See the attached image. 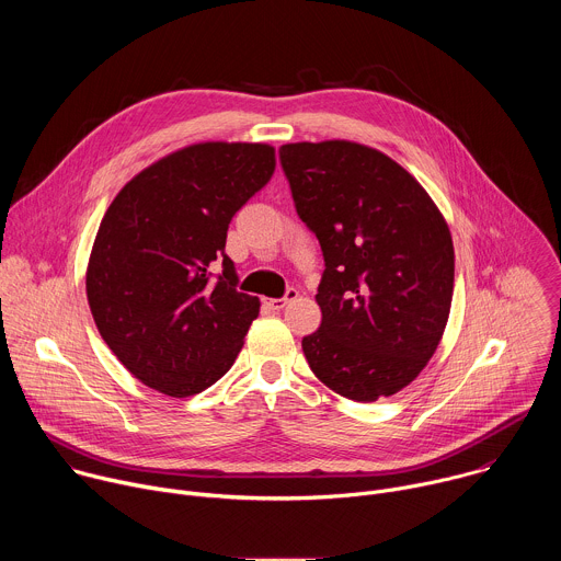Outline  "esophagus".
<instances>
[{
    "instance_id": "1",
    "label": "esophagus",
    "mask_w": 561,
    "mask_h": 561,
    "mask_svg": "<svg viewBox=\"0 0 561 561\" xmlns=\"http://www.w3.org/2000/svg\"><path fill=\"white\" fill-rule=\"evenodd\" d=\"M297 295H299V293H297L295 288H288L284 297H279V299H264V304H266L268 308H273V310H282V308H284L288 301L297 299Z\"/></svg>"
}]
</instances>
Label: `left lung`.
I'll return each instance as SVG.
<instances>
[{"label":"left lung","mask_w":561,"mask_h":561,"mask_svg":"<svg viewBox=\"0 0 561 561\" xmlns=\"http://www.w3.org/2000/svg\"><path fill=\"white\" fill-rule=\"evenodd\" d=\"M299 219L324 253L322 324L301 340L317 379L355 402L409 386L450 312L455 251L420 182L375 148L331 139L279 148Z\"/></svg>","instance_id":"obj_1"}]
</instances>
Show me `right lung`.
<instances>
[{"instance_id":"add662e5","label":"right lung","mask_w":561,"mask_h":561,"mask_svg":"<svg viewBox=\"0 0 561 561\" xmlns=\"http://www.w3.org/2000/svg\"><path fill=\"white\" fill-rule=\"evenodd\" d=\"M273 171L268 144H193L144 169L108 206L87 295L100 335L141 383L197 394L242 351L260 299L237 290L226 232Z\"/></svg>"}]
</instances>
